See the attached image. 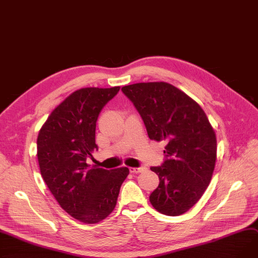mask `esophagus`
<instances>
[{"label":"esophagus","instance_id":"34e87169","mask_svg":"<svg viewBox=\"0 0 258 258\" xmlns=\"http://www.w3.org/2000/svg\"><path fill=\"white\" fill-rule=\"evenodd\" d=\"M144 170V168H134V167H130V172L131 173H140Z\"/></svg>","mask_w":258,"mask_h":258}]
</instances>
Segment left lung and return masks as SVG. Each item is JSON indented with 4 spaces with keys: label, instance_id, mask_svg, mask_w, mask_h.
<instances>
[{
    "label": "left lung",
    "instance_id": "8db88e82",
    "mask_svg": "<svg viewBox=\"0 0 258 258\" xmlns=\"http://www.w3.org/2000/svg\"><path fill=\"white\" fill-rule=\"evenodd\" d=\"M121 90L139 111L149 139L167 142L166 161L150 168L160 183L149 201L161 214L182 215L212 180L217 160L215 130L197 102L169 83H137Z\"/></svg>",
    "mask_w": 258,
    "mask_h": 258
}]
</instances>
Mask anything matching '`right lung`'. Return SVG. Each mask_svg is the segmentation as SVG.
I'll use <instances>...</instances> for the list:
<instances>
[{"label": "right lung", "mask_w": 258, "mask_h": 258, "mask_svg": "<svg viewBox=\"0 0 258 258\" xmlns=\"http://www.w3.org/2000/svg\"><path fill=\"white\" fill-rule=\"evenodd\" d=\"M120 87L82 88L67 96L41 126L37 137L40 173L60 207L75 219L94 224L115 209L126 167L106 170L86 163L97 148L99 112Z\"/></svg>", "instance_id": "add662e5"}]
</instances>
